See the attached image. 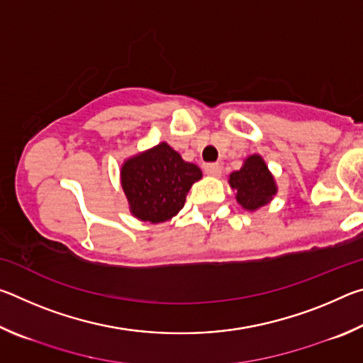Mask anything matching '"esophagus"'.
<instances>
[{"label": "esophagus", "instance_id": "obj_1", "mask_svg": "<svg viewBox=\"0 0 363 363\" xmlns=\"http://www.w3.org/2000/svg\"><path fill=\"white\" fill-rule=\"evenodd\" d=\"M205 173L211 177L220 176V164L219 163H208L205 167Z\"/></svg>", "mask_w": 363, "mask_h": 363}]
</instances>
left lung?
<instances>
[{
  "label": "left lung",
  "mask_w": 363,
  "mask_h": 363,
  "mask_svg": "<svg viewBox=\"0 0 363 363\" xmlns=\"http://www.w3.org/2000/svg\"><path fill=\"white\" fill-rule=\"evenodd\" d=\"M229 186L245 211H257L277 195V182L261 155L253 153L243 160L240 169L229 174Z\"/></svg>",
  "instance_id": "left-lung-1"
}]
</instances>
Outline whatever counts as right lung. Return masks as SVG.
<instances>
[{
  "label": "right lung",
  "mask_w": 363,
  "mask_h": 363,
  "mask_svg": "<svg viewBox=\"0 0 363 363\" xmlns=\"http://www.w3.org/2000/svg\"><path fill=\"white\" fill-rule=\"evenodd\" d=\"M201 169L182 160L168 143H160L121 163L120 181L130 213L143 223L160 224L179 213Z\"/></svg>",
  "instance_id": "1"
}]
</instances>
